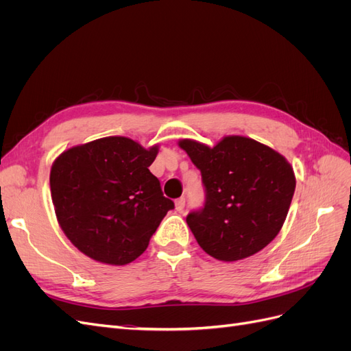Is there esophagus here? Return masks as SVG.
Returning <instances> with one entry per match:
<instances>
[{"label":"esophagus","instance_id":"obj_1","mask_svg":"<svg viewBox=\"0 0 351 351\" xmlns=\"http://www.w3.org/2000/svg\"><path fill=\"white\" fill-rule=\"evenodd\" d=\"M184 206H186V199L184 197H180V199L176 200V209L178 212H182L184 209Z\"/></svg>","mask_w":351,"mask_h":351}]
</instances>
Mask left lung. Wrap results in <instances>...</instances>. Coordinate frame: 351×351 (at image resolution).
I'll return each mask as SVG.
<instances>
[{
    "instance_id": "1",
    "label": "left lung",
    "mask_w": 351,
    "mask_h": 351,
    "mask_svg": "<svg viewBox=\"0 0 351 351\" xmlns=\"http://www.w3.org/2000/svg\"><path fill=\"white\" fill-rule=\"evenodd\" d=\"M178 146L200 169L206 199L186 221L209 256L234 262L277 237L295 189L293 167L250 137L226 136L209 147L192 139Z\"/></svg>"
}]
</instances>
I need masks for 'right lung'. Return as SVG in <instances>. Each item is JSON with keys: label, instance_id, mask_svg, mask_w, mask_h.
<instances>
[{"label": "right lung", "instance_id": "obj_1", "mask_svg": "<svg viewBox=\"0 0 351 351\" xmlns=\"http://www.w3.org/2000/svg\"><path fill=\"white\" fill-rule=\"evenodd\" d=\"M158 145L143 147L110 136L62 152L49 186L61 230L82 253L107 265H127L147 244L174 202L149 171Z\"/></svg>", "mask_w": 351, "mask_h": 351}]
</instances>
